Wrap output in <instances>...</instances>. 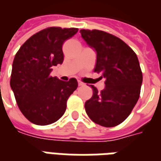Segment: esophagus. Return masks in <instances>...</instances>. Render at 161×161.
I'll use <instances>...</instances> for the list:
<instances>
[{
	"label": "esophagus",
	"instance_id": "1",
	"mask_svg": "<svg viewBox=\"0 0 161 161\" xmlns=\"http://www.w3.org/2000/svg\"><path fill=\"white\" fill-rule=\"evenodd\" d=\"M78 85H79L80 86H81L84 85V83H83V82H81V81H80V80H79V81H78Z\"/></svg>",
	"mask_w": 161,
	"mask_h": 161
}]
</instances>
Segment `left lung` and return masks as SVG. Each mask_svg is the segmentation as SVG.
Here are the masks:
<instances>
[{"mask_svg": "<svg viewBox=\"0 0 161 161\" xmlns=\"http://www.w3.org/2000/svg\"><path fill=\"white\" fill-rule=\"evenodd\" d=\"M82 38L97 52L94 72L104 77L105 88L85 103L92 120L105 127L119 125L127 118L139 98L142 73L136 53L112 34L98 30H80Z\"/></svg>", "mask_w": 161, "mask_h": 161, "instance_id": "left-lung-1", "label": "left lung"}]
</instances>
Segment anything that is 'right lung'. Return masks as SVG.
<instances>
[{
	"label": "right lung",
	"mask_w": 161,
	"mask_h": 161,
	"mask_svg": "<svg viewBox=\"0 0 161 161\" xmlns=\"http://www.w3.org/2000/svg\"><path fill=\"white\" fill-rule=\"evenodd\" d=\"M77 28L48 27L30 37L17 52L10 86L22 114L33 124L47 125L64 115L67 100L78 87L75 78L63 81L51 75L64 61V42Z\"/></svg>",
	"instance_id": "obj_1"
}]
</instances>
